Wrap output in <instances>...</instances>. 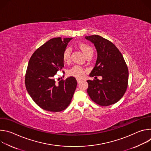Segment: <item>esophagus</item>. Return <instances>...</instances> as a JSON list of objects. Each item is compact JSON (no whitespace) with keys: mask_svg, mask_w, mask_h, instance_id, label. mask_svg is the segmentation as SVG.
I'll return each instance as SVG.
<instances>
[{"mask_svg":"<svg viewBox=\"0 0 151 151\" xmlns=\"http://www.w3.org/2000/svg\"><path fill=\"white\" fill-rule=\"evenodd\" d=\"M76 80H77V82H78V83H79L81 82V79H76Z\"/></svg>","mask_w":151,"mask_h":151,"instance_id":"34e87169","label":"esophagus"}]
</instances>
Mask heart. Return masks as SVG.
I'll return each instance as SVG.
<instances>
[{"label":"heart","mask_w":151,"mask_h":151,"mask_svg":"<svg viewBox=\"0 0 151 151\" xmlns=\"http://www.w3.org/2000/svg\"><path fill=\"white\" fill-rule=\"evenodd\" d=\"M78 47L87 57L90 55H93V49L90 45L86 44H80ZM70 54L71 50L70 48H67L64 50L62 57L64 63H69L70 61ZM85 71L83 68L76 65L69 70L68 75L75 77L77 79H82L85 75Z\"/></svg>","instance_id":"obj_1"}]
</instances>
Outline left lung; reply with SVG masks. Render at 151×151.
<instances>
[{"label": "left lung", "mask_w": 151, "mask_h": 151, "mask_svg": "<svg viewBox=\"0 0 151 151\" xmlns=\"http://www.w3.org/2000/svg\"><path fill=\"white\" fill-rule=\"evenodd\" d=\"M93 43L97 52L95 67L90 76L102 79L88 80L87 93L91 99L101 106L118 102L124 95L128 81V69L121 52L112 42L99 35L85 36Z\"/></svg>", "instance_id": "8db88e82"}]
</instances>
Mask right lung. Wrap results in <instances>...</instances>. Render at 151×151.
<instances>
[{"instance_id":"right-lung-1","label":"right lung","mask_w":151,"mask_h":151,"mask_svg":"<svg viewBox=\"0 0 151 151\" xmlns=\"http://www.w3.org/2000/svg\"><path fill=\"white\" fill-rule=\"evenodd\" d=\"M72 38L55 37L38 48L31 56L25 75L27 92L42 109L58 112L70 104L76 88L70 76L58 82L54 76L64 67L63 53Z\"/></svg>"}]
</instances>
